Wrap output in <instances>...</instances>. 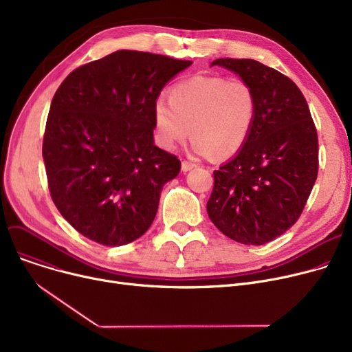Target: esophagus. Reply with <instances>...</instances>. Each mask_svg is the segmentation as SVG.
<instances>
[{"instance_id": "esophagus-1", "label": "esophagus", "mask_w": 352, "mask_h": 352, "mask_svg": "<svg viewBox=\"0 0 352 352\" xmlns=\"http://www.w3.org/2000/svg\"><path fill=\"white\" fill-rule=\"evenodd\" d=\"M195 166H197V164L190 162V161H186V160H184V161L181 162V170H182L184 173H187V171H190V170L195 168Z\"/></svg>"}]
</instances>
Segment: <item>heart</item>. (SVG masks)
Wrapping results in <instances>:
<instances>
[{
	"label": "heart",
	"mask_w": 352,
	"mask_h": 352,
	"mask_svg": "<svg viewBox=\"0 0 352 352\" xmlns=\"http://www.w3.org/2000/svg\"><path fill=\"white\" fill-rule=\"evenodd\" d=\"M168 101L154 104L153 117L160 144L173 150L191 129L192 150L218 160L243 150L256 118L258 100L243 80L197 76L170 89Z\"/></svg>",
	"instance_id": "b5f03b06"
}]
</instances>
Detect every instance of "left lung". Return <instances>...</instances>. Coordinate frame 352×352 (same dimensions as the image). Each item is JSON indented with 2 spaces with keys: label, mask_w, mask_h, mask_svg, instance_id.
<instances>
[{
  "label": "left lung",
  "mask_w": 352,
  "mask_h": 352,
  "mask_svg": "<svg viewBox=\"0 0 352 352\" xmlns=\"http://www.w3.org/2000/svg\"><path fill=\"white\" fill-rule=\"evenodd\" d=\"M248 82L258 109L252 133L232 160L214 171L207 212L214 226L245 245H263L300 218L318 174V135L300 88L255 60L218 58Z\"/></svg>",
  "instance_id": "8db88e82"
}]
</instances>
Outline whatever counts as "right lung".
Listing matches in <instances>:
<instances>
[{
    "label": "right lung",
    "mask_w": 352,
    "mask_h": 352,
    "mask_svg": "<svg viewBox=\"0 0 352 352\" xmlns=\"http://www.w3.org/2000/svg\"><path fill=\"white\" fill-rule=\"evenodd\" d=\"M191 61L120 50L74 69L52 98L43 157L55 207L101 245L135 241L151 227L179 160L154 144L161 89Z\"/></svg>",
    "instance_id": "obj_1"
}]
</instances>
